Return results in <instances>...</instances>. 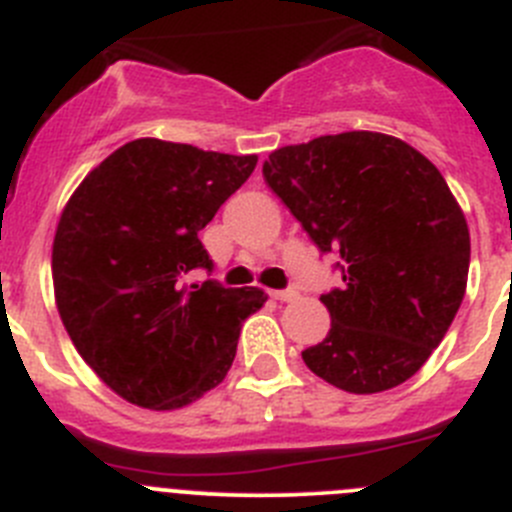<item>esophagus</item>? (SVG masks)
I'll use <instances>...</instances> for the list:
<instances>
[{"instance_id":"34e87169","label":"esophagus","mask_w":512,"mask_h":512,"mask_svg":"<svg viewBox=\"0 0 512 512\" xmlns=\"http://www.w3.org/2000/svg\"><path fill=\"white\" fill-rule=\"evenodd\" d=\"M271 296L279 301H296L299 299V291L296 289H281V291H271Z\"/></svg>"}]
</instances>
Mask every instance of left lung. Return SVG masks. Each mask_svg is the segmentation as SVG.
Segmentation results:
<instances>
[{
    "label": "left lung",
    "mask_w": 512,
    "mask_h": 512,
    "mask_svg": "<svg viewBox=\"0 0 512 512\" xmlns=\"http://www.w3.org/2000/svg\"><path fill=\"white\" fill-rule=\"evenodd\" d=\"M264 180L342 276L321 294L332 329L301 352L306 367L354 394L407 382L450 329L470 269L440 170L405 140L354 130L274 150Z\"/></svg>",
    "instance_id": "1"
}]
</instances>
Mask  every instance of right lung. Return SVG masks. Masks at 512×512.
<instances>
[{
	"label": "right lung",
	"mask_w": 512,
	"mask_h": 512,
	"mask_svg": "<svg viewBox=\"0 0 512 512\" xmlns=\"http://www.w3.org/2000/svg\"><path fill=\"white\" fill-rule=\"evenodd\" d=\"M226 155L140 138L107 155L72 193L57 223L52 281L80 357L120 397L178 410L231 369L261 289H226L198 231L256 168Z\"/></svg>",
	"instance_id": "add662e5"
}]
</instances>
